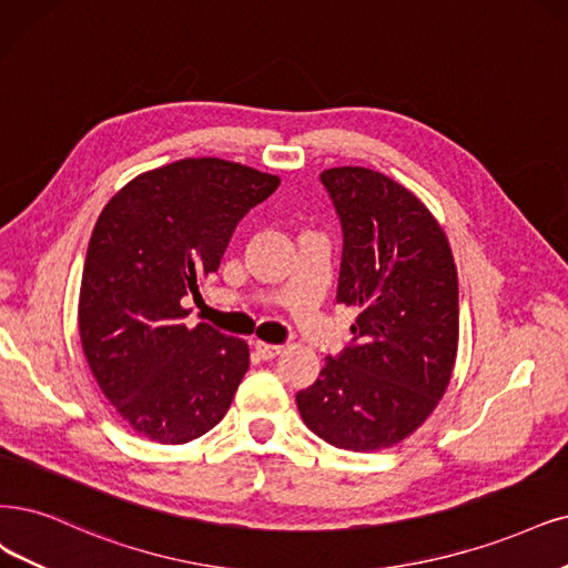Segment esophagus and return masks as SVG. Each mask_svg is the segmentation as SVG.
<instances>
[{
	"label": "esophagus",
	"mask_w": 568,
	"mask_h": 568,
	"mask_svg": "<svg viewBox=\"0 0 568 568\" xmlns=\"http://www.w3.org/2000/svg\"><path fill=\"white\" fill-rule=\"evenodd\" d=\"M255 351L262 361H273L276 355L283 353V346L278 344H266V342H255Z\"/></svg>",
	"instance_id": "obj_1"
}]
</instances>
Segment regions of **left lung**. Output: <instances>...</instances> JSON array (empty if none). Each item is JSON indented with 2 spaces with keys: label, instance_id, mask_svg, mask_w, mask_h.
<instances>
[{
  "label": "left lung",
  "instance_id": "obj_1",
  "mask_svg": "<svg viewBox=\"0 0 568 568\" xmlns=\"http://www.w3.org/2000/svg\"><path fill=\"white\" fill-rule=\"evenodd\" d=\"M344 247L337 302L353 342L297 393L304 424L348 452L393 447L445 395L458 346V276L443 226L409 189L369 168L321 173Z\"/></svg>",
  "mask_w": 568,
  "mask_h": 568
}]
</instances>
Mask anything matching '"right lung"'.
I'll use <instances>...</instances> for the list:
<instances>
[{"label":"right lung","mask_w":568,"mask_h":568,"mask_svg":"<svg viewBox=\"0 0 568 568\" xmlns=\"http://www.w3.org/2000/svg\"><path fill=\"white\" fill-rule=\"evenodd\" d=\"M281 180L222 159L142 173L104 205L83 262L79 334L104 397L135 433L184 445L222 422L250 367L243 339L184 325L250 207Z\"/></svg>","instance_id":"right-lung-1"}]
</instances>
